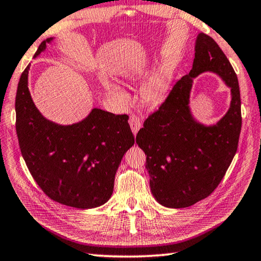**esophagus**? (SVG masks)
Listing matches in <instances>:
<instances>
[{
	"label": "esophagus",
	"mask_w": 261,
	"mask_h": 261,
	"mask_svg": "<svg viewBox=\"0 0 261 261\" xmlns=\"http://www.w3.org/2000/svg\"><path fill=\"white\" fill-rule=\"evenodd\" d=\"M132 130H133L134 135L138 134V132L141 127H142V121H141V119L139 116H136V114H130L129 116V120H128Z\"/></svg>",
	"instance_id": "1"
}]
</instances>
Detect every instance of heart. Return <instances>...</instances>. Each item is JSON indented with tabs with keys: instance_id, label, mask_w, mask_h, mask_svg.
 Returning a JSON list of instances; mask_svg holds the SVG:
<instances>
[{
	"instance_id": "1",
	"label": "heart",
	"mask_w": 261,
	"mask_h": 261,
	"mask_svg": "<svg viewBox=\"0 0 261 261\" xmlns=\"http://www.w3.org/2000/svg\"><path fill=\"white\" fill-rule=\"evenodd\" d=\"M127 77H130V79H134V77L138 76L139 74L136 72H128L126 73ZM167 89V79L165 75H158L157 77L150 82L149 85L144 87V96L149 100H152V102H157V100L162 99L164 95L166 93Z\"/></svg>"
}]
</instances>
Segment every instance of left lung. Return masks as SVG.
<instances>
[{
    "label": "left lung",
    "instance_id": "obj_1",
    "mask_svg": "<svg viewBox=\"0 0 261 261\" xmlns=\"http://www.w3.org/2000/svg\"><path fill=\"white\" fill-rule=\"evenodd\" d=\"M206 70L218 72L232 88L231 109L212 127L196 123L188 107L192 77ZM241 128L236 73L216 41L200 33L193 70L175 82L136 135V143L147 154L145 167L154 198L166 207L184 208L208 197L235 156Z\"/></svg>",
    "mask_w": 261,
    "mask_h": 261
}]
</instances>
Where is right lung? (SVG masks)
I'll return each instance as SVG.
<instances>
[{"instance_id": "right-lung-1", "label": "right lung", "mask_w": 261, "mask_h": 261, "mask_svg": "<svg viewBox=\"0 0 261 261\" xmlns=\"http://www.w3.org/2000/svg\"><path fill=\"white\" fill-rule=\"evenodd\" d=\"M42 41L34 55L45 48ZM27 66L16 94V132L30 173L49 198L76 208L108 202L123 154L134 144L127 114L94 109L85 120L56 125L35 108L27 87Z\"/></svg>"}]
</instances>
